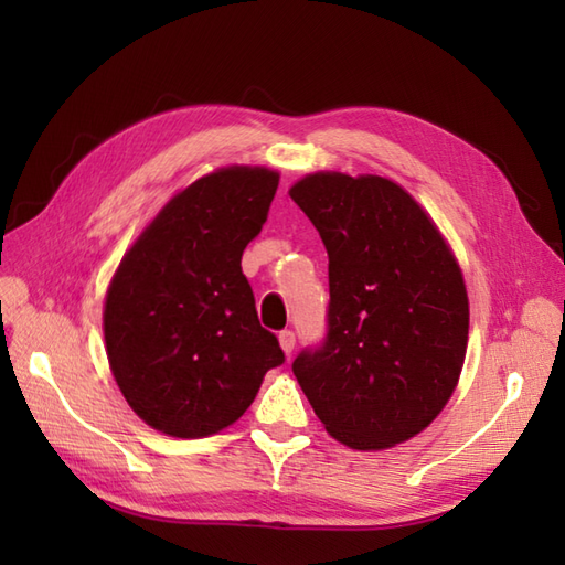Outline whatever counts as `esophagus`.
Here are the masks:
<instances>
[{"label": "esophagus", "instance_id": "obj_1", "mask_svg": "<svg viewBox=\"0 0 565 565\" xmlns=\"http://www.w3.org/2000/svg\"><path fill=\"white\" fill-rule=\"evenodd\" d=\"M279 344H281V350L286 354H291L294 347H296V332L294 330H281L279 332Z\"/></svg>", "mask_w": 565, "mask_h": 565}]
</instances>
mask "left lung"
Wrapping results in <instances>:
<instances>
[{
    "label": "left lung",
    "instance_id": "1",
    "mask_svg": "<svg viewBox=\"0 0 565 565\" xmlns=\"http://www.w3.org/2000/svg\"><path fill=\"white\" fill-rule=\"evenodd\" d=\"M328 249V330L294 359L320 423L352 449L423 431L456 388L468 298L439 231L383 177L308 174L291 189Z\"/></svg>",
    "mask_w": 565,
    "mask_h": 565
}]
</instances>
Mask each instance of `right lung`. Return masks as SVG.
<instances>
[{"instance_id":"1","label":"right lung","mask_w":565,"mask_h":565,"mask_svg":"<svg viewBox=\"0 0 565 565\" xmlns=\"http://www.w3.org/2000/svg\"><path fill=\"white\" fill-rule=\"evenodd\" d=\"M279 186L262 167H227L177 194L128 249L106 294L104 338L118 388L154 429L209 437L284 364L259 326L243 252Z\"/></svg>"}]
</instances>
